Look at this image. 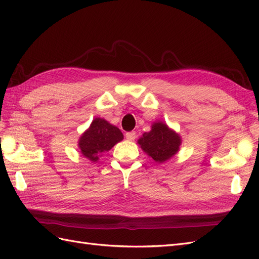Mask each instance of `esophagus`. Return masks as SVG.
Instances as JSON below:
<instances>
[{
    "label": "esophagus",
    "instance_id": "esophagus-1",
    "mask_svg": "<svg viewBox=\"0 0 259 259\" xmlns=\"http://www.w3.org/2000/svg\"><path fill=\"white\" fill-rule=\"evenodd\" d=\"M125 137H126L127 140H130V142H133V140H135L136 138V133L135 132H128L125 134Z\"/></svg>",
    "mask_w": 259,
    "mask_h": 259
}]
</instances>
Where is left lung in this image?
Returning <instances> with one entry per match:
<instances>
[{"label":"left lung","instance_id":"1","mask_svg":"<svg viewBox=\"0 0 259 259\" xmlns=\"http://www.w3.org/2000/svg\"><path fill=\"white\" fill-rule=\"evenodd\" d=\"M182 137L166 123L155 121L151 125L150 132L144 133L137 140L143 151L156 163H164L170 160L182 146Z\"/></svg>","mask_w":259,"mask_h":259}]
</instances>
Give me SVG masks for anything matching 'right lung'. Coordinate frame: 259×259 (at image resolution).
Here are the masks:
<instances>
[{"instance_id":"obj_1","label":"right lung","mask_w":259,"mask_h":259,"mask_svg":"<svg viewBox=\"0 0 259 259\" xmlns=\"http://www.w3.org/2000/svg\"><path fill=\"white\" fill-rule=\"evenodd\" d=\"M123 137L119 127L114 126L103 117L97 116L93 120L90 127L80 136L77 147L86 159L97 162L99 156L120 143Z\"/></svg>"}]
</instances>
